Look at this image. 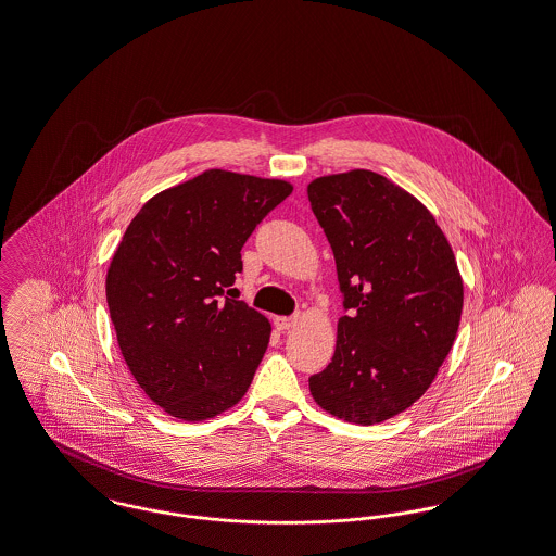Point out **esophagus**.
Instances as JSON below:
<instances>
[{"label":"esophagus","instance_id":"1","mask_svg":"<svg viewBox=\"0 0 556 556\" xmlns=\"http://www.w3.org/2000/svg\"><path fill=\"white\" fill-rule=\"evenodd\" d=\"M295 324H298L295 317H275V327H277L279 331H288V329H292Z\"/></svg>","mask_w":556,"mask_h":556}]
</instances>
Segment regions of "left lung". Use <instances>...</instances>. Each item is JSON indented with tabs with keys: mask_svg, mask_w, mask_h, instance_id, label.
Wrapping results in <instances>:
<instances>
[{
	"mask_svg": "<svg viewBox=\"0 0 556 556\" xmlns=\"http://www.w3.org/2000/svg\"><path fill=\"white\" fill-rule=\"evenodd\" d=\"M308 201L346 311L311 394L346 422H384L425 394L456 340L464 288L452 245L416 197L369 169L313 180Z\"/></svg>",
	"mask_w": 556,
	"mask_h": 556,
	"instance_id": "8db88e82",
	"label": "left lung"
}]
</instances>
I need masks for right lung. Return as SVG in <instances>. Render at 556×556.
Returning <instances> with one entry per match:
<instances>
[{
	"label": "right lung",
	"instance_id": "right-lung-1",
	"mask_svg": "<svg viewBox=\"0 0 556 556\" xmlns=\"http://www.w3.org/2000/svg\"><path fill=\"white\" fill-rule=\"evenodd\" d=\"M292 193L286 180L207 169L149 199L106 273L122 355L169 416L201 422L250 389L270 324L227 298L248 237Z\"/></svg>",
	"mask_w": 556,
	"mask_h": 556
}]
</instances>
